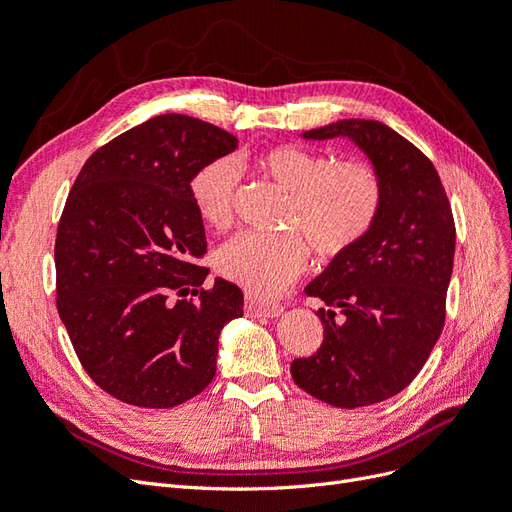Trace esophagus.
I'll return each instance as SVG.
<instances>
[{
  "instance_id": "34e87169",
  "label": "esophagus",
  "mask_w": 512,
  "mask_h": 512,
  "mask_svg": "<svg viewBox=\"0 0 512 512\" xmlns=\"http://www.w3.org/2000/svg\"><path fill=\"white\" fill-rule=\"evenodd\" d=\"M282 305L280 303H262V301H254L247 299L245 301V312L250 316H265V318H275L282 314Z\"/></svg>"
}]
</instances>
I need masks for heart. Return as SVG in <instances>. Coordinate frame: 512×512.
Listing matches in <instances>:
<instances>
[{
	"label": "heart",
	"instance_id": "heart-1",
	"mask_svg": "<svg viewBox=\"0 0 512 512\" xmlns=\"http://www.w3.org/2000/svg\"><path fill=\"white\" fill-rule=\"evenodd\" d=\"M256 166L290 192L284 226L265 235L243 230L215 254L226 280L256 294H275L305 271L309 245L320 258H337L359 245L374 228L384 183L367 160H333L301 145H277L258 153ZM239 173L230 160L205 164L190 181L198 218L215 230L232 224Z\"/></svg>",
	"mask_w": 512,
	"mask_h": 512
}]
</instances>
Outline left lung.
<instances>
[{"instance_id": "obj_1", "label": "left lung", "mask_w": 512, "mask_h": 512, "mask_svg": "<svg viewBox=\"0 0 512 512\" xmlns=\"http://www.w3.org/2000/svg\"><path fill=\"white\" fill-rule=\"evenodd\" d=\"M335 136L365 151L384 200L369 235L307 284V297L327 305L318 309L324 339L292 361L290 374L324 404L361 408L404 391L429 359L444 327L457 235L438 170L421 149L374 119L303 132L312 141Z\"/></svg>"}]
</instances>
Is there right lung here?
<instances>
[{
    "instance_id": "obj_1",
    "label": "right lung",
    "mask_w": 512,
    "mask_h": 512,
    "mask_svg": "<svg viewBox=\"0 0 512 512\" xmlns=\"http://www.w3.org/2000/svg\"><path fill=\"white\" fill-rule=\"evenodd\" d=\"M237 149L226 130L160 115L91 153L55 239L57 312L102 391L138 408L183 404L215 376L224 324L243 292L203 288L205 226L190 196L196 170Z\"/></svg>"
}]
</instances>
